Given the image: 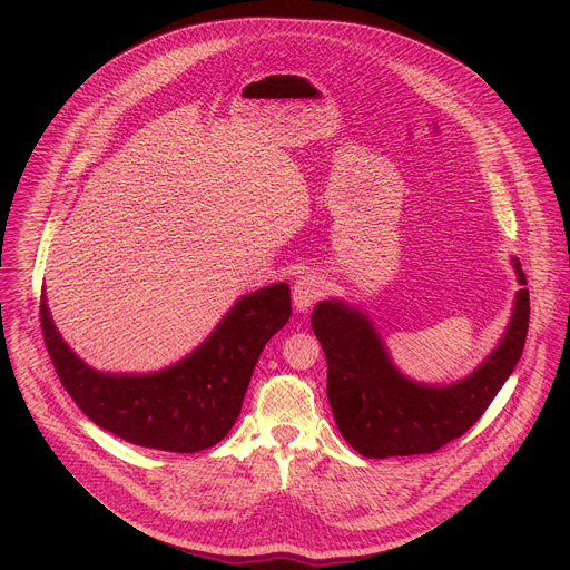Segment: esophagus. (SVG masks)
Instances as JSON below:
<instances>
[{"instance_id": "1", "label": "esophagus", "mask_w": 570, "mask_h": 570, "mask_svg": "<svg viewBox=\"0 0 570 570\" xmlns=\"http://www.w3.org/2000/svg\"><path fill=\"white\" fill-rule=\"evenodd\" d=\"M327 291V284L315 273H306L302 275L295 286H293V306L299 313H306L322 295Z\"/></svg>"}]
</instances>
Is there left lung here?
Wrapping results in <instances>:
<instances>
[{
    "label": "left lung",
    "instance_id": "obj_1",
    "mask_svg": "<svg viewBox=\"0 0 570 570\" xmlns=\"http://www.w3.org/2000/svg\"><path fill=\"white\" fill-rule=\"evenodd\" d=\"M521 288L499 345L464 379L422 383L403 374L356 304L330 297L315 304L311 327L327 358V396L343 438L365 458L433 453L464 435L514 372L530 322L528 279L512 257Z\"/></svg>",
    "mask_w": 570,
    "mask_h": 570
}]
</instances>
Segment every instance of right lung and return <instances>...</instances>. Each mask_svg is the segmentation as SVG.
<instances>
[{"instance_id": "obj_1", "label": "right lung", "mask_w": 570, "mask_h": 570, "mask_svg": "<svg viewBox=\"0 0 570 570\" xmlns=\"http://www.w3.org/2000/svg\"><path fill=\"white\" fill-rule=\"evenodd\" d=\"M291 317L286 282L240 295L185 358L155 372H104L60 336L42 295L40 320L53 367L99 429L146 449L196 453L234 426L266 343Z\"/></svg>"}]
</instances>
